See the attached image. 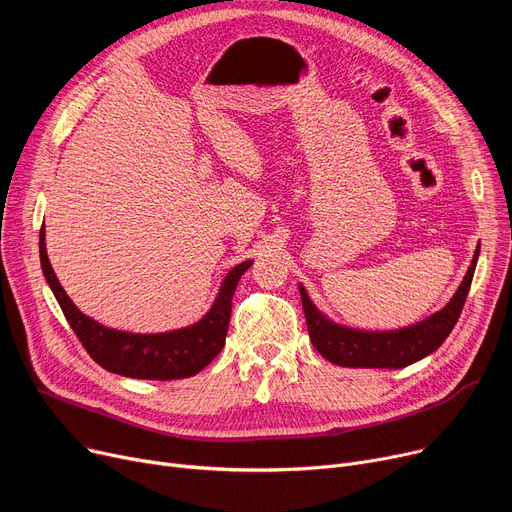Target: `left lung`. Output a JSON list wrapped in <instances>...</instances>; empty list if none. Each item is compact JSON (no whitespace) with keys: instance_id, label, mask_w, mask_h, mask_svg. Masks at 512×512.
Returning a JSON list of instances; mask_svg holds the SVG:
<instances>
[{"instance_id":"left-lung-1","label":"left lung","mask_w":512,"mask_h":512,"mask_svg":"<svg viewBox=\"0 0 512 512\" xmlns=\"http://www.w3.org/2000/svg\"><path fill=\"white\" fill-rule=\"evenodd\" d=\"M477 257L479 247L475 249V255L459 290L454 292V297L448 301L444 309L429 315L427 319L419 321V324L390 332H367L336 324V321L326 317L313 305L307 290L299 286L307 330L313 346L317 348V353L321 357H326L328 361L340 367L400 369L427 355H432L448 338L456 321H459L475 274Z\"/></svg>"}]
</instances>
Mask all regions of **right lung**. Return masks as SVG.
<instances>
[{
    "instance_id": "right-lung-1",
    "label": "right lung",
    "mask_w": 512,
    "mask_h": 512,
    "mask_svg": "<svg viewBox=\"0 0 512 512\" xmlns=\"http://www.w3.org/2000/svg\"><path fill=\"white\" fill-rule=\"evenodd\" d=\"M43 276L58 299L70 328L103 369L137 380H182L207 367L224 348L232 311V294L253 261L238 263L224 278L211 309L193 326L161 334H132L105 328L80 311L62 288L45 249V226L39 234Z\"/></svg>"
}]
</instances>
